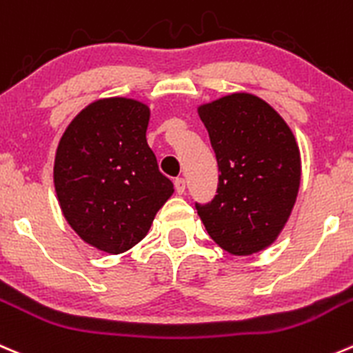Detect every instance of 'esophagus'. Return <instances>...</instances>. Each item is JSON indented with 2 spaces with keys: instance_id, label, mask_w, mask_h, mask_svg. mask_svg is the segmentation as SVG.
I'll return each mask as SVG.
<instances>
[{
  "instance_id": "obj_1",
  "label": "esophagus",
  "mask_w": 353,
  "mask_h": 353,
  "mask_svg": "<svg viewBox=\"0 0 353 353\" xmlns=\"http://www.w3.org/2000/svg\"><path fill=\"white\" fill-rule=\"evenodd\" d=\"M174 188H176L177 194H183L184 191H186V181H184L183 177H177V179L174 181Z\"/></svg>"
}]
</instances>
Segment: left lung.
<instances>
[{
	"mask_svg": "<svg viewBox=\"0 0 353 353\" xmlns=\"http://www.w3.org/2000/svg\"><path fill=\"white\" fill-rule=\"evenodd\" d=\"M215 152L217 194L194 203L210 238L234 255L271 245L288 221L300 186L292 129L269 103L234 93L198 108Z\"/></svg>",
	"mask_w": 353,
	"mask_h": 353,
	"instance_id": "left-lung-1",
	"label": "left lung"
}]
</instances>
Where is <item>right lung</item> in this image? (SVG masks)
<instances>
[{"instance_id":"add662e5","label":"right lung","mask_w":353,"mask_h":353,"mask_svg":"<svg viewBox=\"0 0 353 353\" xmlns=\"http://www.w3.org/2000/svg\"><path fill=\"white\" fill-rule=\"evenodd\" d=\"M150 108L129 98L85 107L63 132L54 190L70 228L94 248L125 252L141 241L174 193L146 143Z\"/></svg>"}]
</instances>
